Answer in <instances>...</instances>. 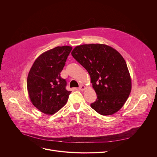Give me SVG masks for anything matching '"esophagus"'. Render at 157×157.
Masks as SVG:
<instances>
[{"mask_svg": "<svg viewBox=\"0 0 157 157\" xmlns=\"http://www.w3.org/2000/svg\"><path fill=\"white\" fill-rule=\"evenodd\" d=\"M78 88L80 91H84L85 89V86L84 85H80V86Z\"/></svg>", "mask_w": 157, "mask_h": 157, "instance_id": "esophagus-1", "label": "esophagus"}]
</instances>
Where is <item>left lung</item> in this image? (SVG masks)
<instances>
[{"label": "left lung", "mask_w": 157, "mask_h": 157, "mask_svg": "<svg viewBox=\"0 0 157 157\" xmlns=\"http://www.w3.org/2000/svg\"><path fill=\"white\" fill-rule=\"evenodd\" d=\"M71 55L91 76L97 94V99L91 107L102 116L116 113L126 102L132 87L127 66L122 55L102 44L77 46Z\"/></svg>", "instance_id": "8db88e82"}]
</instances>
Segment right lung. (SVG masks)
<instances>
[{"mask_svg": "<svg viewBox=\"0 0 157 157\" xmlns=\"http://www.w3.org/2000/svg\"><path fill=\"white\" fill-rule=\"evenodd\" d=\"M72 47H57L42 53L35 61L27 78V89L32 104L45 114L52 115L68 101L65 79L60 76Z\"/></svg>", "mask_w": 157, "mask_h": 157, "instance_id": "right-lung-1", "label": "right lung"}]
</instances>
